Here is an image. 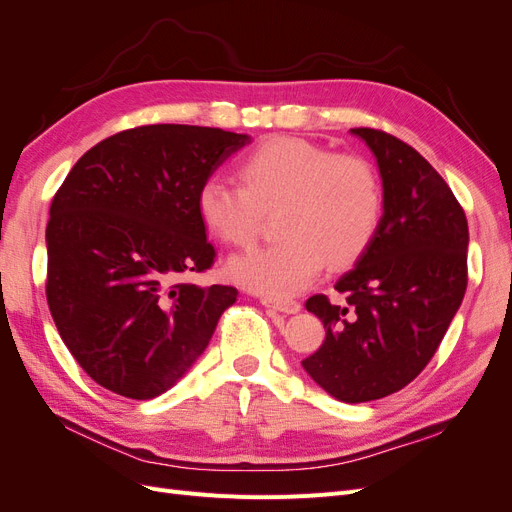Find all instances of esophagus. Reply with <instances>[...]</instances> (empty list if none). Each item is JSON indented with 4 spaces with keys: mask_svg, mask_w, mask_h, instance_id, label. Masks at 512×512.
<instances>
[{
    "mask_svg": "<svg viewBox=\"0 0 512 512\" xmlns=\"http://www.w3.org/2000/svg\"><path fill=\"white\" fill-rule=\"evenodd\" d=\"M260 303L269 307V309H275V312H282V314H297L301 309V303L297 301H282V299H269V297H262Z\"/></svg>",
    "mask_w": 512,
    "mask_h": 512,
    "instance_id": "34e87169",
    "label": "esophagus"
}]
</instances>
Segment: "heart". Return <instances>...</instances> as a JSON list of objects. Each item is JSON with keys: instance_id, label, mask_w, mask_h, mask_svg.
Listing matches in <instances>:
<instances>
[{"instance_id": "1", "label": "heart", "mask_w": 512, "mask_h": 512, "mask_svg": "<svg viewBox=\"0 0 512 512\" xmlns=\"http://www.w3.org/2000/svg\"><path fill=\"white\" fill-rule=\"evenodd\" d=\"M239 181L218 177L200 185V222L235 247L258 241L265 213L277 215V235L265 250L235 256V282L271 299H288L320 275L324 262L344 269L374 241L382 190L374 166L361 156L333 153L294 136H275L241 160Z\"/></svg>"}]
</instances>
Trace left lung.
<instances>
[{
    "label": "left lung",
    "instance_id": "8db88e82",
    "mask_svg": "<svg viewBox=\"0 0 512 512\" xmlns=\"http://www.w3.org/2000/svg\"><path fill=\"white\" fill-rule=\"evenodd\" d=\"M350 132L378 160L384 213L374 241L335 284L346 303L307 299L327 337L301 365L335 399L363 404L404 389L436 354L468 286V220L416 149L382 130Z\"/></svg>",
    "mask_w": 512,
    "mask_h": 512
}]
</instances>
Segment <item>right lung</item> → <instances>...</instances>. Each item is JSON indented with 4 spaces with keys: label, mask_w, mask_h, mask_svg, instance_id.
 I'll use <instances>...</instances> for the list:
<instances>
[{
    "label": "right lung",
    "mask_w": 512,
    "mask_h": 512,
    "mask_svg": "<svg viewBox=\"0 0 512 512\" xmlns=\"http://www.w3.org/2000/svg\"><path fill=\"white\" fill-rule=\"evenodd\" d=\"M247 134L153 123L72 166L46 224V301L85 374L130 399L168 391L205 352L235 286H198L215 250L196 196Z\"/></svg>",
    "instance_id": "right-lung-1"
}]
</instances>
